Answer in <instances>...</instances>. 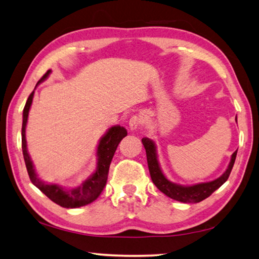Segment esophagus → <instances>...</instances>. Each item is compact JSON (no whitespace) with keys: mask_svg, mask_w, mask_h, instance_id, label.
<instances>
[{"mask_svg":"<svg viewBox=\"0 0 259 259\" xmlns=\"http://www.w3.org/2000/svg\"><path fill=\"white\" fill-rule=\"evenodd\" d=\"M143 124V119L140 115H134L131 119L129 120V126L131 130H137Z\"/></svg>","mask_w":259,"mask_h":259,"instance_id":"obj_1","label":"esophagus"}]
</instances>
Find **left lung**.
<instances>
[{"mask_svg":"<svg viewBox=\"0 0 259 259\" xmlns=\"http://www.w3.org/2000/svg\"><path fill=\"white\" fill-rule=\"evenodd\" d=\"M142 142H143L144 147H145L146 150L147 164H148V170H150L152 182L154 183V185L159 188L162 193H164L166 196H169V198H171L176 201H181V202H184V203L201 202V201L207 199L208 196L211 195L217 188L221 187L223 184L229 179L232 168H233L234 162H235L236 152H238L235 151L233 154H232L229 168L226 169V171L219 178L214 179L212 182L201 183L192 186H182L168 181L163 175V172L161 171L159 162H157L156 147H155V144L153 143V140H151L150 138H143Z\"/></svg>","mask_w":259,"mask_h":259,"instance_id":"8db88e82","label":"left lung"}]
</instances>
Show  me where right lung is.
Instances as JSON below:
<instances>
[{
	"mask_svg": "<svg viewBox=\"0 0 259 259\" xmlns=\"http://www.w3.org/2000/svg\"><path fill=\"white\" fill-rule=\"evenodd\" d=\"M50 73L51 69H49V71L40 78L37 84L42 81H45L46 78L49 76ZM33 97L34 91L29 95V97L24 107L23 128H21V147H23V155L30 182H32L42 193H45L51 201H54L55 203L59 204L60 207L80 208L83 207V205L91 203L93 201L98 198L100 193L104 190L105 185H106L109 164H111L114 153H115L120 142L126 136V130L123 126L120 125L112 126V128L105 134L104 137L100 139L97 148V169H96V171L91 175L81 186L72 188V190H65V188L57 185V184H46L37 178L34 165L32 163V161H30L29 154L27 153V146H26L25 129L26 123H27L30 105H32L33 102Z\"/></svg>",
	"mask_w": 259,
	"mask_h": 259,
	"instance_id": "add662e5",
	"label": "right lung"
}]
</instances>
